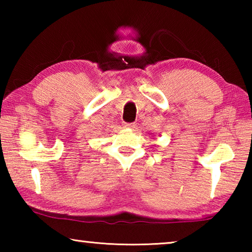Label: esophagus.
<instances>
[{
  "label": "esophagus",
  "mask_w": 252,
  "mask_h": 252,
  "mask_svg": "<svg viewBox=\"0 0 252 252\" xmlns=\"http://www.w3.org/2000/svg\"><path fill=\"white\" fill-rule=\"evenodd\" d=\"M125 127H127V129H133V127L135 126L134 123H125Z\"/></svg>",
  "instance_id": "34e87169"
}]
</instances>
